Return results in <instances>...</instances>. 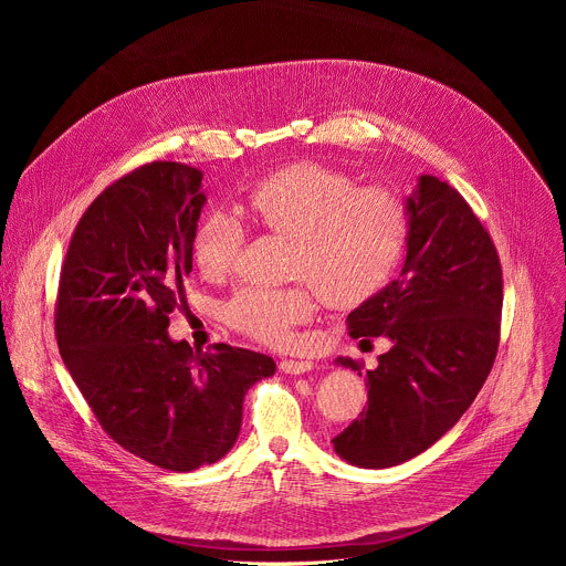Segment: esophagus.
I'll return each mask as SVG.
<instances>
[{
	"label": "esophagus",
	"mask_w": 566,
	"mask_h": 566,
	"mask_svg": "<svg viewBox=\"0 0 566 566\" xmlns=\"http://www.w3.org/2000/svg\"><path fill=\"white\" fill-rule=\"evenodd\" d=\"M280 369L284 374H293V376H300V374H306L313 369V363L311 360H282L280 363Z\"/></svg>",
	"instance_id": "obj_1"
}]
</instances>
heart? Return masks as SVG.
I'll list each match as a JSON object with an SVG mask.
<instances>
[{"label":"heart","mask_w":566,"mask_h":566,"mask_svg":"<svg viewBox=\"0 0 566 566\" xmlns=\"http://www.w3.org/2000/svg\"><path fill=\"white\" fill-rule=\"evenodd\" d=\"M239 212L260 230L291 239L284 289H241L226 302L228 325L249 338L289 347L300 325L313 317L317 297L349 308L378 293L408 244V212L387 188L356 186L322 164H293L258 179L239 199ZM247 228L214 210L192 239L197 269L223 277L244 244Z\"/></svg>","instance_id":"1"}]
</instances>
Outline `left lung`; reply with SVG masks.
<instances>
[{
    "instance_id": "8db88e82",
    "label": "left lung",
    "mask_w": 566,
    "mask_h": 566,
    "mask_svg": "<svg viewBox=\"0 0 566 566\" xmlns=\"http://www.w3.org/2000/svg\"><path fill=\"white\" fill-rule=\"evenodd\" d=\"M408 212L400 277L347 315L352 338L391 340L367 369V408L332 441L360 468L398 465L439 441L472 406L500 347L504 280L489 230L430 175ZM338 363L363 369L352 358Z\"/></svg>"
}]
</instances>
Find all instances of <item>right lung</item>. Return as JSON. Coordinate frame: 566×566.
Returning a JSON list of instances; mask_svg holds the SVG:
<instances>
[{
  "label": "right lung",
  "mask_w": 566,
  "mask_h": 566,
  "mask_svg": "<svg viewBox=\"0 0 566 566\" xmlns=\"http://www.w3.org/2000/svg\"><path fill=\"white\" fill-rule=\"evenodd\" d=\"M201 172L151 160L107 186L80 217L62 262L55 340L101 428L127 452L175 472L219 461L237 441L251 385L273 358L168 336L186 302Z\"/></svg>",
  "instance_id": "1"
}]
</instances>
